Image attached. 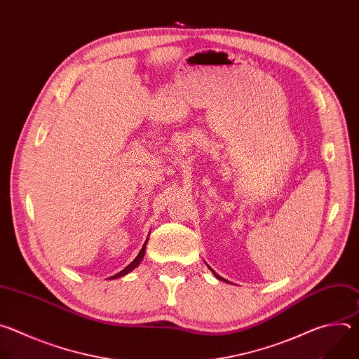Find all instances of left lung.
I'll use <instances>...</instances> for the list:
<instances>
[{"label": "left lung", "mask_w": 359, "mask_h": 359, "mask_svg": "<svg viewBox=\"0 0 359 359\" xmlns=\"http://www.w3.org/2000/svg\"><path fill=\"white\" fill-rule=\"evenodd\" d=\"M208 267H209V266H208ZM209 269H210V267H209ZM210 270H212V269H210ZM212 273H213V274H215V277H216V278H217V280H220V281H224V283H230V281H227V280H226V278H223V277H220V276H219V274H217V273H216V271H215V270H212Z\"/></svg>", "instance_id": "obj_1"}]
</instances>
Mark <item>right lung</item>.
<instances>
[{
    "label": "right lung",
    "mask_w": 359,
    "mask_h": 359,
    "mask_svg": "<svg viewBox=\"0 0 359 359\" xmlns=\"http://www.w3.org/2000/svg\"><path fill=\"white\" fill-rule=\"evenodd\" d=\"M150 234V233H149ZM147 240L149 238H146V241H144V244L142 245V248H140V251H139V254L136 255L135 257V260L129 264V266H126L121 273H118V274H115V276H112V277H109L111 280H114V278H119V277H123V276H126V274H129L130 271H133L140 263H142V260H143V257H144V251H146V244H147Z\"/></svg>",
    "instance_id": "obj_1"
}]
</instances>
